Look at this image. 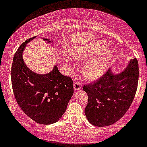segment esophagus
Masks as SVG:
<instances>
[{
    "mask_svg": "<svg viewBox=\"0 0 147 147\" xmlns=\"http://www.w3.org/2000/svg\"><path fill=\"white\" fill-rule=\"evenodd\" d=\"M73 87L75 91H78V90H80V88H81V85L79 83H76V82H75L73 85Z\"/></svg>",
    "mask_w": 147,
    "mask_h": 147,
    "instance_id": "1",
    "label": "esophagus"
}]
</instances>
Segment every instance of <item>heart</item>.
<instances>
[{
  "instance_id": "obj_1",
  "label": "heart",
  "mask_w": 147,
  "mask_h": 147,
  "mask_svg": "<svg viewBox=\"0 0 147 147\" xmlns=\"http://www.w3.org/2000/svg\"><path fill=\"white\" fill-rule=\"evenodd\" d=\"M106 46L107 43L105 40H98L90 42L82 49L75 51L72 53V57L75 59L79 61L88 60L83 65V75L87 79L96 80L109 69L113 60L114 51L109 48L100 50ZM95 54L97 55L94 56ZM67 61L70 62L69 58H67Z\"/></svg>"
}]
</instances>
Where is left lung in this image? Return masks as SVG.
Here are the masks:
<instances>
[{
  "label": "left lung",
  "mask_w": 147,
  "mask_h": 147,
  "mask_svg": "<svg viewBox=\"0 0 147 147\" xmlns=\"http://www.w3.org/2000/svg\"><path fill=\"white\" fill-rule=\"evenodd\" d=\"M138 81V64L134 58L123 72L109 69L96 83L83 86L88 97L85 114L89 123L105 127L118 121L134 101Z\"/></svg>",
  "instance_id": "8db88e82"
}]
</instances>
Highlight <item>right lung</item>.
Listing matches in <instances>:
<instances>
[{"label":"right lung","instance_id":"right-lung-1","mask_svg":"<svg viewBox=\"0 0 147 147\" xmlns=\"http://www.w3.org/2000/svg\"><path fill=\"white\" fill-rule=\"evenodd\" d=\"M27 40L15 53L12 64L11 83L15 98L23 112L36 123L50 125L61 119L73 95L70 78L59 72L57 65L46 74H38L30 69L22 58ZM48 43L53 40L43 38Z\"/></svg>","mask_w":147,"mask_h":147}]
</instances>
